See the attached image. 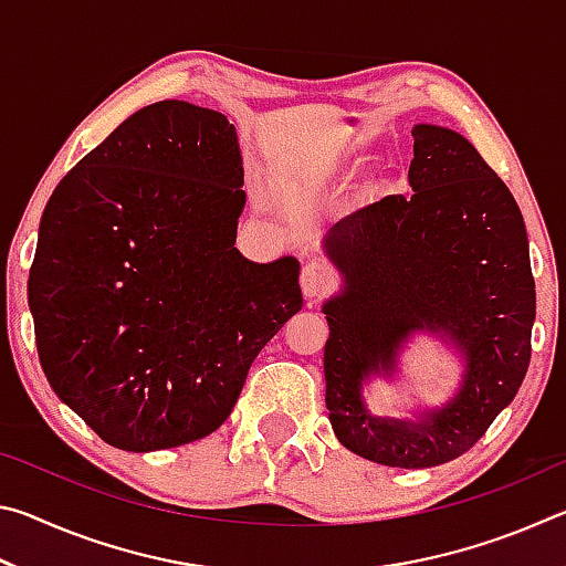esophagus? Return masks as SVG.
Wrapping results in <instances>:
<instances>
[{
    "instance_id": "1",
    "label": "esophagus",
    "mask_w": 566,
    "mask_h": 566,
    "mask_svg": "<svg viewBox=\"0 0 566 566\" xmlns=\"http://www.w3.org/2000/svg\"><path fill=\"white\" fill-rule=\"evenodd\" d=\"M332 270L319 260H310L302 266V292L306 300H317V296H322L332 286Z\"/></svg>"
}]
</instances>
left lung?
I'll use <instances>...</instances> for the list:
<instances>
[{
    "label": "left lung",
    "instance_id": "1",
    "mask_svg": "<svg viewBox=\"0 0 566 566\" xmlns=\"http://www.w3.org/2000/svg\"><path fill=\"white\" fill-rule=\"evenodd\" d=\"M411 137V195L359 209L324 239L344 276L322 306L324 399L349 452L424 469L472 449L520 391L536 292L524 219L496 171L452 129L417 124ZM415 331L439 333L463 354L460 391L417 422L369 416L363 381L390 374Z\"/></svg>",
    "mask_w": 566,
    "mask_h": 566
}]
</instances>
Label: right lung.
Returning <instances> with one entry per match:
<instances>
[{"label": "right lung", "instance_id": "right-lung-1", "mask_svg": "<svg viewBox=\"0 0 566 566\" xmlns=\"http://www.w3.org/2000/svg\"><path fill=\"white\" fill-rule=\"evenodd\" d=\"M234 124L167 99L52 191L30 270L46 379L104 442L155 452L224 424L256 354L302 310L300 262L239 254Z\"/></svg>", "mask_w": 566, "mask_h": 566}]
</instances>
